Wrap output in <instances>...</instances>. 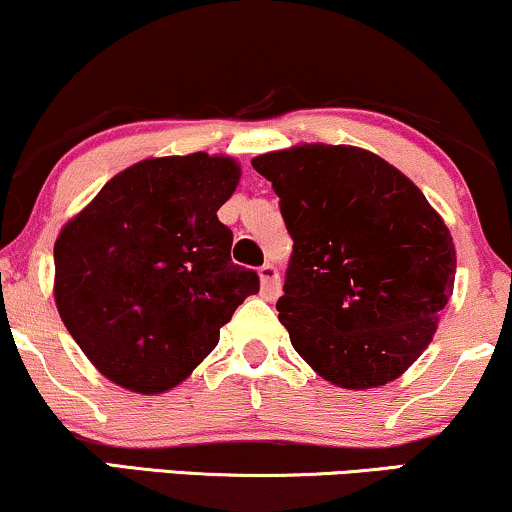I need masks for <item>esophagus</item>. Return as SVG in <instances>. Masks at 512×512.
<instances>
[{
	"label": "esophagus",
	"mask_w": 512,
	"mask_h": 512,
	"mask_svg": "<svg viewBox=\"0 0 512 512\" xmlns=\"http://www.w3.org/2000/svg\"><path fill=\"white\" fill-rule=\"evenodd\" d=\"M260 283H262L264 295L267 297L278 295V271L274 264H264V267H260Z\"/></svg>",
	"instance_id": "esophagus-1"
}]
</instances>
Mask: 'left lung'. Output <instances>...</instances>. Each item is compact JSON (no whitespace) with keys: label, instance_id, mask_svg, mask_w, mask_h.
<instances>
[{"label":"left lung","instance_id":"obj_1","mask_svg":"<svg viewBox=\"0 0 512 512\" xmlns=\"http://www.w3.org/2000/svg\"><path fill=\"white\" fill-rule=\"evenodd\" d=\"M293 238L276 302L295 352L328 383L371 390L432 342L454 293L456 248L413 181L357 146L252 158Z\"/></svg>","mask_w":512,"mask_h":512}]
</instances>
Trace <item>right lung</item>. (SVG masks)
Here are the masks:
<instances>
[{
    "instance_id": "1",
    "label": "right lung",
    "mask_w": 512,
    "mask_h": 512,
    "mask_svg": "<svg viewBox=\"0 0 512 512\" xmlns=\"http://www.w3.org/2000/svg\"><path fill=\"white\" fill-rule=\"evenodd\" d=\"M241 179L226 155H167L127 167L63 226L54 297L99 373L139 394L172 390L219 342V328L260 290L231 262L217 219Z\"/></svg>"
}]
</instances>
